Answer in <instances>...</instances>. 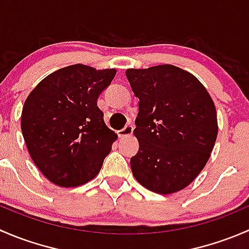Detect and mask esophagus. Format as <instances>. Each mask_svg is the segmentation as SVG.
Returning <instances> with one entry per match:
<instances>
[{"instance_id": "obj_1", "label": "esophagus", "mask_w": 249, "mask_h": 249, "mask_svg": "<svg viewBox=\"0 0 249 249\" xmlns=\"http://www.w3.org/2000/svg\"><path fill=\"white\" fill-rule=\"evenodd\" d=\"M132 131H134V126L129 124V125H126L124 129H122L120 131H118V135H119L120 139H123V137H126V136H130V135H132Z\"/></svg>"}]
</instances>
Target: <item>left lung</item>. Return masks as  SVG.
Wrapping results in <instances>:
<instances>
[{
  "label": "left lung",
  "mask_w": 249,
  "mask_h": 249,
  "mask_svg": "<svg viewBox=\"0 0 249 249\" xmlns=\"http://www.w3.org/2000/svg\"><path fill=\"white\" fill-rule=\"evenodd\" d=\"M125 74L140 100L132 175L157 194L179 192L202 171L214 147V104L196 77L173 65L127 69Z\"/></svg>",
  "instance_id": "8db88e82"
}]
</instances>
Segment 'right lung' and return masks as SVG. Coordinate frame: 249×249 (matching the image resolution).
Wrapping results in <instances>:
<instances>
[{"instance_id": "obj_1", "label": "right lung", "mask_w": 249, "mask_h": 249, "mask_svg": "<svg viewBox=\"0 0 249 249\" xmlns=\"http://www.w3.org/2000/svg\"><path fill=\"white\" fill-rule=\"evenodd\" d=\"M115 69L77 64L44 78L22 107L21 131L31 159L59 187H78L96 177L117 134L97 107Z\"/></svg>"}]
</instances>
